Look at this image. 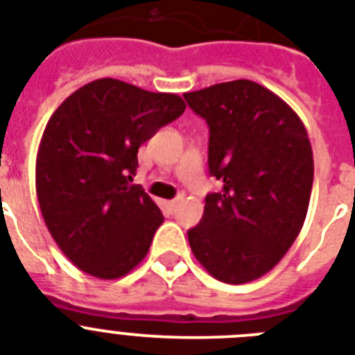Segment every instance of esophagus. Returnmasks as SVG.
Here are the masks:
<instances>
[{
  "label": "esophagus",
  "instance_id": "34e87169",
  "mask_svg": "<svg viewBox=\"0 0 355 355\" xmlns=\"http://www.w3.org/2000/svg\"><path fill=\"white\" fill-rule=\"evenodd\" d=\"M166 207H168L169 213H175V211H177V207H178V200L166 202Z\"/></svg>",
  "mask_w": 355,
  "mask_h": 355
}]
</instances>
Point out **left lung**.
<instances>
[{
  "label": "left lung",
  "mask_w": 355,
  "mask_h": 355,
  "mask_svg": "<svg viewBox=\"0 0 355 355\" xmlns=\"http://www.w3.org/2000/svg\"><path fill=\"white\" fill-rule=\"evenodd\" d=\"M184 97L209 126V173L223 182L205 196L187 240L213 278L247 284L269 272L302 231L314 180L311 141L297 113L254 81Z\"/></svg>",
  "instance_id": "left-lung-1"
}]
</instances>
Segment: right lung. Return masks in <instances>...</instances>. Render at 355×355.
Masks as SVG:
<instances>
[{"mask_svg":"<svg viewBox=\"0 0 355 355\" xmlns=\"http://www.w3.org/2000/svg\"><path fill=\"white\" fill-rule=\"evenodd\" d=\"M184 110L178 95L106 77L81 86L52 113L35 159V191L52 238L86 274L122 278L150 251L164 216L130 184L137 153Z\"/></svg>","mask_w":355,"mask_h":355,"instance_id":"right-lung-1","label":"right lung"}]
</instances>
